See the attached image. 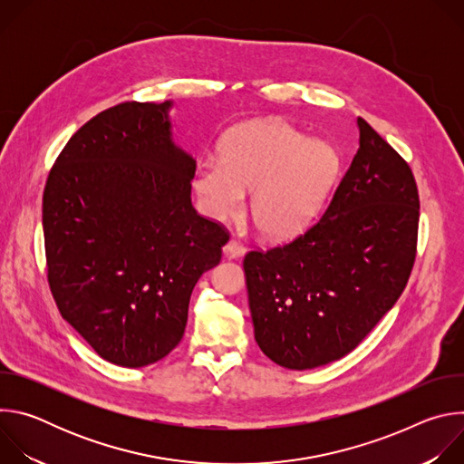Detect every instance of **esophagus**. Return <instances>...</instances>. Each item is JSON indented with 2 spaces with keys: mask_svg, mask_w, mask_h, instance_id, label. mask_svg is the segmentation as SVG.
<instances>
[{
  "mask_svg": "<svg viewBox=\"0 0 464 464\" xmlns=\"http://www.w3.org/2000/svg\"><path fill=\"white\" fill-rule=\"evenodd\" d=\"M224 253H226V256H229V258H238V256L244 255V246L240 244V240L231 238V240L226 244Z\"/></svg>",
  "mask_w": 464,
  "mask_h": 464,
  "instance_id": "esophagus-1",
  "label": "esophagus"
}]
</instances>
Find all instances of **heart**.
<instances>
[{
    "instance_id": "b5f03b06",
    "label": "heart",
    "mask_w": 464,
    "mask_h": 464,
    "mask_svg": "<svg viewBox=\"0 0 464 464\" xmlns=\"http://www.w3.org/2000/svg\"><path fill=\"white\" fill-rule=\"evenodd\" d=\"M336 154L321 141L304 140L292 126L251 121L233 128L220 161L196 167L194 190L213 220L233 218L249 196V217L258 233L281 240L297 233L315 213L336 172Z\"/></svg>"
}]
</instances>
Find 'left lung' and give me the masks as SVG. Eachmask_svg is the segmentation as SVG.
Listing matches in <instances>:
<instances>
[{
    "mask_svg": "<svg viewBox=\"0 0 464 464\" xmlns=\"http://www.w3.org/2000/svg\"><path fill=\"white\" fill-rule=\"evenodd\" d=\"M358 130L360 149L319 220L285 246L244 256L255 340L286 369L349 354L411 276L420 209L415 176L362 117Z\"/></svg>",
    "mask_w": 464,
    "mask_h": 464,
    "instance_id": "1",
    "label": "left lung"
}]
</instances>
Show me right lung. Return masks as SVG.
Wrapping results in <instances>:
<instances>
[{"mask_svg": "<svg viewBox=\"0 0 464 464\" xmlns=\"http://www.w3.org/2000/svg\"><path fill=\"white\" fill-rule=\"evenodd\" d=\"M172 102H122L56 158L42 204L54 303L110 363L145 367L183 338L188 301L227 231L196 213V161L172 140Z\"/></svg>", "mask_w": 464, "mask_h": 464, "instance_id": "add662e5", "label": "right lung"}]
</instances>
